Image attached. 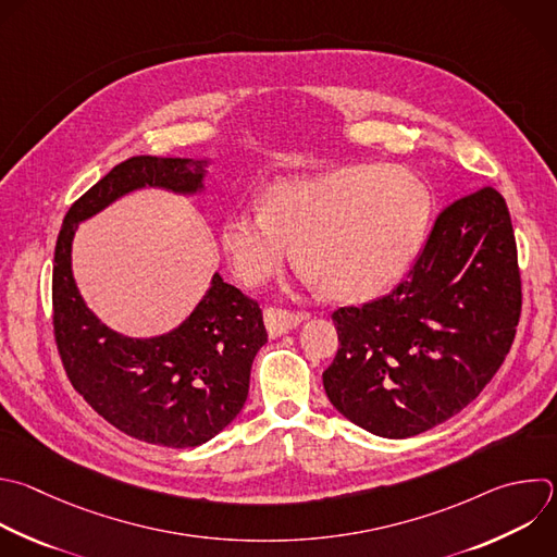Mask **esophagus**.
I'll list each match as a JSON object with an SVG mask.
<instances>
[{"mask_svg":"<svg viewBox=\"0 0 557 557\" xmlns=\"http://www.w3.org/2000/svg\"><path fill=\"white\" fill-rule=\"evenodd\" d=\"M306 319L304 312H290L284 308H264V325L269 336H282L286 332H290L293 327H297L301 321Z\"/></svg>","mask_w":557,"mask_h":557,"instance_id":"obj_1","label":"esophagus"}]
</instances>
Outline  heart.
<instances>
[{
	"instance_id": "b5f03b06",
	"label": "heart",
	"mask_w": 557,
	"mask_h": 557,
	"mask_svg": "<svg viewBox=\"0 0 557 557\" xmlns=\"http://www.w3.org/2000/svg\"><path fill=\"white\" fill-rule=\"evenodd\" d=\"M431 193L409 170L349 165L273 183L262 210L232 214L221 247L249 288L275 277L295 247L301 273L332 299L364 301L411 262L431 219Z\"/></svg>"
}]
</instances>
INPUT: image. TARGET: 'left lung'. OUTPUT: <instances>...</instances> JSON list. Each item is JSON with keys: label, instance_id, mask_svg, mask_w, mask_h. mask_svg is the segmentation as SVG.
<instances>
[{"label": "left lung", "instance_id": "obj_1", "mask_svg": "<svg viewBox=\"0 0 557 557\" xmlns=\"http://www.w3.org/2000/svg\"><path fill=\"white\" fill-rule=\"evenodd\" d=\"M516 238L505 199H457L394 293L332 312L338 349L323 387L338 413L392 440L468 407L503 364L520 319Z\"/></svg>", "mask_w": 557, "mask_h": 557}]
</instances>
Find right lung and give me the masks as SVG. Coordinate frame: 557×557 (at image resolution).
Here are the masks:
<instances>
[{"label": "right lung", "mask_w": 557, "mask_h": 557, "mask_svg": "<svg viewBox=\"0 0 557 557\" xmlns=\"http://www.w3.org/2000/svg\"><path fill=\"white\" fill-rule=\"evenodd\" d=\"M206 165L150 154L117 163L70 208L54 249L52 323L70 383L109 424L168 448L206 444L240 413L253 358L267 343L262 310L216 273L178 327L152 338L122 336L85 306L72 275V240L81 221L146 185L199 193Z\"/></svg>", "instance_id": "obj_1"}]
</instances>
